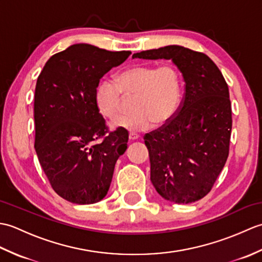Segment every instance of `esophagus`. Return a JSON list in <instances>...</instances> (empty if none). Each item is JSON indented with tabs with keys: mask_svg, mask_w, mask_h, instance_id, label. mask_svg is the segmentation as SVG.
I'll use <instances>...</instances> for the list:
<instances>
[{
	"mask_svg": "<svg viewBox=\"0 0 262 262\" xmlns=\"http://www.w3.org/2000/svg\"><path fill=\"white\" fill-rule=\"evenodd\" d=\"M138 136L137 134H133V133H130L129 134V136H128V138H129V141H136V140H138Z\"/></svg>",
	"mask_w": 262,
	"mask_h": 262,
	"instance_id": "esophagus-1",
	"label": "esophagus"
}]
</instances>
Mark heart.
Returning <instances> with one entry per match:
<instances>
[{"label": "heart", "instance_id": "b5f03b06", "mask_svg": "<svg viewBox=\"0 0 262 262\" xmlns=\"http://www.w3.org/2000/svg\"><path fill=\"white\" fill-rule=\"evenodd\" d=\"M122 94L134 97V114L121 116L113 121L114 128L138 133L153 124L162 127L174 118L181 103L179 72L172 65L157 68L136 65L122 71L117 82L103 79L96 90V103L100 113L115 118L121 110Z\"/></svg>", "mask_w": 262, "mask_h": 262}]
</instances>
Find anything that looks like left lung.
Listing matches in <instances>:
<instances>
[{"instance_id":"left-lung-1","label":"left lung","mask_w":262,"mask_h":262,"mask_svg":"<svg viewBox=\"0 0 262 262\" xmlns=\"http://www.w3.org/2000/svg\"><path fill=\"white\" fill-rule=\"evenodd\" d=\"M133 58L171 60L185 81V97L169 124L144 136L151 181L161 197L190 204L207 194L229 157L232 109L229 86L207 55L178 45Z\"/></svg>"}]
</instances>
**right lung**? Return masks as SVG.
Here are the masks:
<instances>
[{
    "mask_svg": "<svg viewBox=\"0 0 262 262\" xmlns=\"http://www.w3.org/2000/svg\"><path fill=\"white\" fill-rule=\"evenodd\" d=\"M130 52H109L75 43L53 55L39 74L35 90V149L57 194L79 205L107 194L117 160L127 149L121 129L107 133L96 103L102 76L122 64Z\"/></svg>",
    "mask_w": 262,
    "mask_h": 262,
    "instance_id": "right-lung-1",
    "label": "right lung"
}]
</instances>
